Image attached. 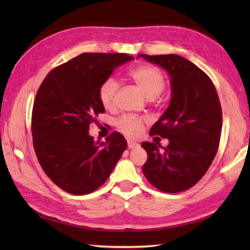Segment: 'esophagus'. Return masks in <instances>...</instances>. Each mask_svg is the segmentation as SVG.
Instances as JSON below:
<instances>
[{"label":"esophagus","mask_w":250,"mask_h":250,"mask_svg":"<svg viewBox=\"0 0 250 250\" xmlns=\"http://www.w3.org/2000/svg\"><path fill=\"white\" fill-rule=\"evenodd\" d=\"M139 146H140L139 143L133 142V141H128V147L129 148H135V147H139Z\"/></svg>","instance_id":"esophagus-1"}]
</instances>
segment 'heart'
I'll use <instances>...</instances> for the list:
<instances>
[{"label": "heart", "mask_w": 250, "mask_h": 250, "mask_svg": "<svg viewBox=\"0 0 250 250\" xmlns=\"http://www.w3.org/2000/svg\"><path fill=\"white\" fill-rule=\"evenodd\" d=\"M128 77L140 88L143 94L148 100H153L160 94L166 87V79L162 72L152 65H140L132 68ZM119 84L114 77H109L101 84L99 98L104 108H111L115 104V97L118 91ZM118 129L130 137L141 134L143 130V120L139 117L125 116L117 122Z\"/></svg>", "instance_id": "b5f03b06"}]
</instances>
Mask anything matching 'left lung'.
<instances>
[{"label": "left lung", "instance_id": "obj_1", "mask_svg": "<svg viewBox=\"0 0 250 250\" xmlns=\"http://www.w3.org/2000/svg\"><path fill=\"white\" fill-rule=\"evenodd\" d=\"M139 57L167 71L172 94L168 107L149 132L166 137L168 145L142 143L148 155L143 173L159 190L180 192L203 177L217 153L222 126L218 94L210 78L183 57Z\"/></svg>", "mask_w": 250, "mask_h": 250}]
</instances>
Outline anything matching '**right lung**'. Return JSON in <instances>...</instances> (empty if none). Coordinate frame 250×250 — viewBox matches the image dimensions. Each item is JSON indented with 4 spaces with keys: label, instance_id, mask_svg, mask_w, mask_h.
Instances as JSON below:
<instances>
[{
    "label": "right lung",
    "instance_id": "obj_1",
    "mask_svg": "<svg viewBox=\"0 0 250 250\" xmlns=\"http://www.w3.org/2000/svg\"><path fill=\"white\" fill-rule=\"evenodd\" d=\"M133 59L125 54H82L48 73L36 93L32 111L36 157L47 176L68 193L97 190L126 149L118 132L95 142L89 126L105 111L101 84Z\"/></svg>",
    "mask_w": 250,
    "mask_h": 250
}]
</instances>
